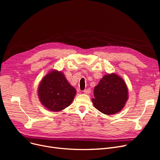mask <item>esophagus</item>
Returning a JSON list of instances; mask_svg holds the SVG:
<instances>
[{"label": "esophagus", "instance_id": "esophagus-1", "mask_svg": "<svg viewBox=\"0 0 160 160\" xmlns=\"http://www.w3.org/2000/svg\"><path fill=\"white\" fill-rule=\"evenodd\" d=\"M90 92H91V89L89 88L86 89L83 91V93H86V94H89V93H90Z\"/></svg>", "mask_w": 160, "mask_h": 160}]
</instances>
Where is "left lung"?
Wrapping results in <instances>:
<instances>
[{
    "label": "left lung",
    "mask_w": 160,
    "mask_h": 160,
    "mask_svg": "<svg viewBox=\"0 0 160 160\" xmlns=\"http://www.w3.org/2000/svg\"><path fill=\"white\" fill-rule=\"evenodd\" d=\"M128 88L124 80L112 73L104 76L94 89L92 101L98 111L106 115L120 112L128 100Z\"/></svg>",
    "instance_id": "obj_1"
}]
</instances>
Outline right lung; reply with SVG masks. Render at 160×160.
Segmentation results:
<instances>
[{"label": "right lung", "instance_id": "add662e5", "mask_svg": "<svg viewBox=\"0 0 160 160\" xmlns=\"http://www.w3.org/2000/svg\"><path fill=\"white\" fill-rule=\"evenodd\" d=\"M77 93L60 71H50L42 79L38 88L40 102L48 110L60 112L71 105Z\"/></svg>", "mask_w": 160, "mask_h": 160}]
</instances>
